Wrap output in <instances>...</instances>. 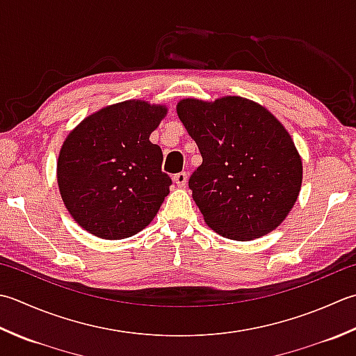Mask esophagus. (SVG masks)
<instances>
[{
    "instance_id": "1",
    "label": "esophagus",
    "mask_w": 356,
    "mask_h": 356,
    "mask_svg": "<svg viewBox=\"0 0 356 356\" xmlns=\"http://www.w3.org/2000/svg\"><path fill=\"white\" fill-rule=\"evenodd\" d=\"M186 180H188V172L186 171L177 172L176 176H174V184H176L177 186H185Z\"/></svg>"
}]
</instances>
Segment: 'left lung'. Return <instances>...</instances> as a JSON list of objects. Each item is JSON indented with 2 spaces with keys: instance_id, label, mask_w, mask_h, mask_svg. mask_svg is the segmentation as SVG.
I'll return each mask as SVG.
<instances>
[{
  "instance_id": "left-lung-1",
  "label": "left lung",
  "mask_w": 356,
  "mask_h": 356,
  "mask_svg": "<svg viewBox=\"0 0 356 356\" xmlns=\"http://www.w3.org/2000/svg\"><path fill=\"white\" fill-rule=\"evenodd\" d=\"M177 115L202 154L188 185L207 225L233 241L280 227L302 184L301 157L281 122L242 97L180 100Z\"/></svg>"
}]
</instances>
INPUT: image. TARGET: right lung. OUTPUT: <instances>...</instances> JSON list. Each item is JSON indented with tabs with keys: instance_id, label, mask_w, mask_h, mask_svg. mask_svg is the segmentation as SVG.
<instances>
[{
	"instance_id": "obj_1",
	"label": "right lung",
	"mask_w": 356,
	"mask_h": 356,
	"mask_svg": "<svg viewBox=\"0 0 356 356\" xmlns=\"http://www.w3.org/2000/svg\"><path fill=\"white\" fill-rule=\"evenodd\" d=\"M166 108L128 100L97 111L69 132L57 180L74 220L102 239H124L154 219L170 194L160 146L149 142Z\"/></svg>"
}]
</instances>
